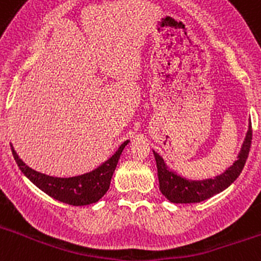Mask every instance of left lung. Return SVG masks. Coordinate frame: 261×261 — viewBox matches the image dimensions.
Here are the masks:
<instances>
[{"label":"left lung","mask_w":261,"mask_h":261,"mask_svg":"<svg viewBox=\"0 0 261 261\" xmlns=\"http://www.w3.org/2000/svg\"><path fill=\"white\" fill-rule=\"evenodd\" d=\"M251 140H252V125L250 123L247 135L242 145L241 153L238 154V159L225 172L213 179H204V180H190L175 174L172 170L167 167L162 156L153 151L155 156L156 168H158L159 190L168 201L175 202V204L200 202L222 192L241 175L248 158V153H250Z\"/></svg>","instance_id":"1"}]
</instances>
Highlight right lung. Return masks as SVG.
I'll use <instances>...</instances> for the list:
<instances>
[{"label": "right lung", "mask_w": 261, "mask_h": 261, "mask_svg": "<svg viewBox=\"0 0 261 261\" xmlns=\"http://www.w3.org/2000/svg\"><path fill=\"white\" fill-rule=\"evenodd\" d=\"M128 142V140L124 141L119 146L116 153L98 168L84 175L71 177H55L32 170L18 156L14 147L11 145L10 146L14 159H15L18 167L20 168V171L26 175L39 190L47 193L55 200H59V201L69 205H74V206H81V205L94 204L106 195L110 188L111 177L114 175L120 155Z\"/></svg>", "instance_id": "right-lung-1"}]
</instances>
